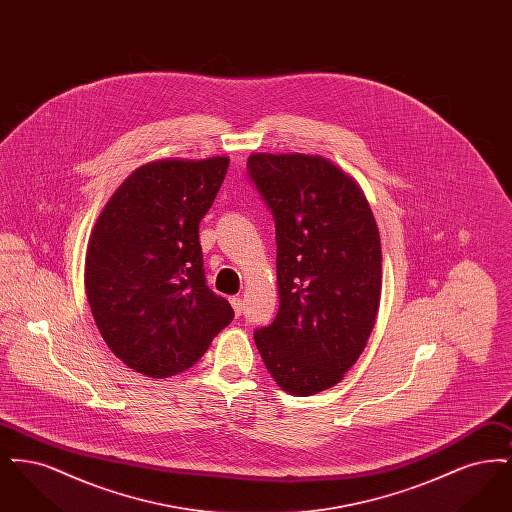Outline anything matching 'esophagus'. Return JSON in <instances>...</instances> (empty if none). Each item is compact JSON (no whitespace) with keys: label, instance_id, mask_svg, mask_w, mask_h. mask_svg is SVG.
<instances>
[{"label":"esophagus","instance_id":"esophagus-1","mask_svg":"<svg viewBox=\"0 0 512 512\" xmlns=\"http://www.w3.org/2000/svg\"><path fill=\"white\" fill-rule=\"evenodd\" d=\"M230 305H232V309H234L236 317H240V315H242V311H244V303H242V299L234 295V297H230Z\"/></svg>","mask_w":512,"mask_h":512}]
</instances>
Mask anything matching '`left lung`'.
<instances>
[{
    "label": "left lung",
    "mask_w": 512,
    "mask_h": 512,
    "mask_svg": "<svg viewBox=\"0 0 512 512\" xmlns=\"http://www.w3.org/2000/svg\"><path fill=\"white\" fill-rule=\"evenodd\" d=\"M247 174L276 224L280 307L255 330L274 382L305 397L357 363L382 292V247L357 182L328 159L253 153Z\"/></svg>",
    "instance_id": "left-lung-1"
}]
</instances>
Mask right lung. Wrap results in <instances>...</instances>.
<instances>
[{
    "label": "right lung",
    "instance_id": "right-lung-1",
    "mask_svg": "<svg viewBox=\"0 0 512 512\" xmlns=\"http://www.w3.org/2000/svg\"><path fill=\"white\" fill-rule=\"evenodd\" d=\"M228 157L163 159L132 172L92 230L84 284L101 338L128 368L169 378L195 365L234 311L209 290L199 222Z\"/></svg>",
    "mask_w": 512,
    "mask_h": 512
}]
</instances>
